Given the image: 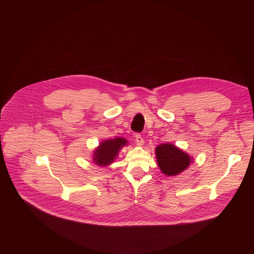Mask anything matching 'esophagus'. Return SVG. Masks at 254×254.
Listing matches in <instances>:
<instances>
[{
  "instance_id": "34e87169",
  "label": "esophagus",
  "mask_w": 254,
  "mask_h": 254,
  "mask_svg": "<svg viewBox=\"0 0 254 254\" xmlns=\"http://www.w3.org/2000/svg\"><path fill=\"white\" fill-rule=\"evenodd\" d=\"M134 138H135V142H136V144H137V146L141 147V146H142V144H143V142H144V140H143L142 136H141L140 134L136 133V134L134 135Z\"/></svg>"
}]
</instances>
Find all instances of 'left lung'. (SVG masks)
<instances>
[{"instance_id":"1","label":"left lung","mask_w":254,"mask_h":254,"mask_svg":"<svg viewBox=\"0 0 254 254\" xmlns=\"http://www.w3.org/2000/svg\"><path fill=\"white\" fill-rule=\"evenodd\" d=\"M156 157L162 173L169 177L181 174L188 169L193 161L192 157L172 143H162L158 146Z\"/></svg>"}]
</instances>
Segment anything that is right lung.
I'll use <instances>...</instances> for the list:
<instances>
[{"label": "right lung", "instance_id": "obj_1", "mask_svg": "<svg viewBox=\"0 0 254 254\" xmlns=\"http://www.w3.org/2000/svg\"><path fill=\"white\" fill-rule=\"evenodd\" d=\"M127 144V140L124 137L105 139L94 150L92 160L97 166L105 167L111 165L118 157L121 149Z\"/></svg>", "mask_w": 254, "mask_h": 254}]
</instances>
